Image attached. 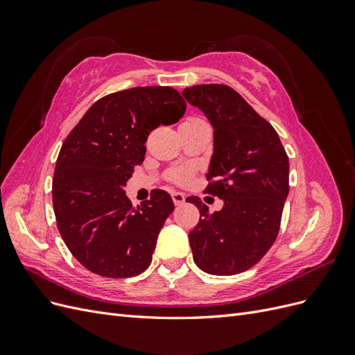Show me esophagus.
Wrapping results in <instances>:
<instances>
[{"instance_id":"1","label":"esophagus","mask_w":355,"mask_h":355,"mask_svg":"<svg viewBox=\"0 0 355 355\" xmlns=\"http://www.w3.org/2000/svg\"><path fill=\"white\" fill-rule=\"evenodd\" d=\"M171 198H173V202L176 204V206H180V204L185 202V196L182 194V192H171Z\"/></svg>"}]
</instances>
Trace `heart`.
I'll list each match as a JSON object with an SVG mask.
<instances>
[{"label":"heart","mask_w":355,"mask_h":355,"mask_svg":"<svg viewBox=\"0 0 355 355\" xmlns=\"http://www.w3.org/2000/svg\"><path fill=\"white\" fill-rule=\"evenodd\" d=\"M200 123H207L204 118L201 116H189L188 120H185L184 124H200ZM191 171L185 168H175L168 173V180L175 182V184H185V182L189 179Z\"/></svg>","instance_id":"heart-1"}]
</instances>
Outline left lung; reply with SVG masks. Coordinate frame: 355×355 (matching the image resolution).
I'll use <instances>...</instances> for the list:
<instances>
[{"label": "left lung", "instance_id": "obj_1", "mask_svg": "<svg viewBox=\"0 0 355 355\" xmlns=\"http://www.w3.org/2000/svg\"><path fill=\"white\" fill-rule=\"evenodd\" d=\"M182 94L214 128L204 192L223 200L222 210L209 213L200 197L187 198L200 210L189 232L192 256L207 274H240L262 259L280 231L288 157L275 128L228 85L200 84Z\"/></svg>", "mask_w": 355, "mask_h": 355}]
</instances>
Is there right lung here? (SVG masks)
I'll return each instance as SVG.
<instances>
[{
	"label": "right lung",
	"mask_w": 355,
	"mask_h": 355,
	"mask_svg": "<svg viewBox=\"0 0 355 355\" xmlns=\"http://www.w3.org/2000/svg\"><path fill=\"white\" fill-rule=\"evenodd\" d=\"M185 110L175 89L133 87L94 102L67 136L53 178V209L63 241L89 271L127 278L151 263L175 204L157 189L133 207L124 187L144 163L148 135L178 123Z\"/></svg>",
	"instance_id": "right-lung-1"
}]
</instances>
